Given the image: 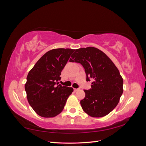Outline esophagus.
<instances>
[{
  "mask_svg": "<svg viewBox=\"0 0 146 146\" xmlns=\"http://www.w3.org/2000/svg\"><path fill=\"white\" fill-rule=\"evenodd\" d=\"M79 90V89H76V88H74V92H76V91H78Z\"/></svg>",
  "mask_w": 146,
  "mask_h": 146,
  "instance_id": "1",
  "label": "esophagus"
}]
</instances>
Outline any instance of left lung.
<instances>
[{
  "mask_svg": "<svg viewBox=\"0 0 146 146\" xmlns=\"http://www.w3.org/2000/svg\"><path fill=\"white\" fill-rule=\"evenodd\" d=\"M70 62L80 63L84 67L86 81L93 80L90 90H84L85 98L80 101L89 116L101 117L116 107L123 93V79L117 68L102 51L94 47L75 50Z\"/></svg>",
  "mask_w": 146,
  "mask_h": 146,
  "instance_id": "obj_1",
  "label": "left lung"
}]
</instances>
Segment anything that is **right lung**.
<instances>
[{
    "label": "right lung",
    "mask_w": 146,
    "mask_h": 146,
    "mask_svg": "<svg viewBox=\"0 0 146 146\" xmlns=\"http://www.w3.org/2000/svg\"><path fill=\"white\" fill-rule=\"evenodd\" d=\"M74 50L55 48L40 58L30 70L25 84L27 100L39 116L53 117L62 113L73 88L58 82Z\"/></svg>",
    "instance_id": "obj_1"
}]
</instances>
